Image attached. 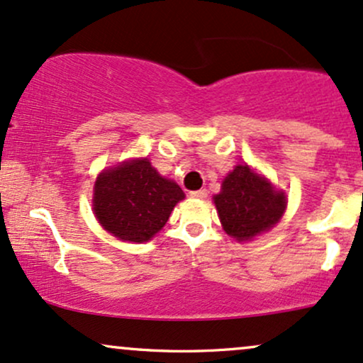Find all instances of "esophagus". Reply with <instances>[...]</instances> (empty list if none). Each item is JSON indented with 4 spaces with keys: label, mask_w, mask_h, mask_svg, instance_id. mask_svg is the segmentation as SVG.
I'll return each instance as SVG.
<instances>
[{
    "label": "esophagus",
    "mask_w": 363,
    "mask_h": 363,
    "mask_svg": "<svg viewBox=\"0 0 363 363\" xmlns=\"http://www.w3.org/2000/svg\"><path fill=\"white\" fill-rule=\"evenodd\" d=\"M191 197H196V199H206L208 197V191L206 189H199V191H192Z\"/></svg>",
    "instance_id": "34e87169"
}]
</instances>
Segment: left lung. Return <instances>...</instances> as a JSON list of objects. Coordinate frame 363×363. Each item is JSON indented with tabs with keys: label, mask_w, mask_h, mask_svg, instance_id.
<instances>
[{
	"label": "left lung",
	"mask_w": 363,
	"mask_h": 363,
	"mask_svg": "<svg viewBox=\"0 0 363 363\" xmlns=\"http://www.w3.org/2000/svg\"><path fill=\"white\" fill-rule=\"evenodd\" d=\"M223 229L236 241H251L269 231L286 209V194L274 189L268 179L246 164L224 177L221 192L214 197Z\"/></svg>",
	"instance_id": "left-lung-1"
}]
</instances>
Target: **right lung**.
Instances as JSON below:
<instances>
[{
	"label": "right lung",
	"instance_id": "add662e5",
	"mask_svg": "<svg viewBox=\"0 0 363 363\" xmlns=\"http://www.w3.org/2000/svg\"><path fill=\"white\" fill-rule=\"evenodd\" d=\"M182 199L181 187L160 176L144 157L100 172L91 203L105 231L121 241L145 242L164 228Z\"/></svg>",
	"mask_w": 363,
	"mask_h": 363
}]
</instances>
